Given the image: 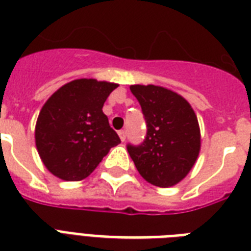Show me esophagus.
Returning <instances> with one entry per match:
<instances>
[{
	"instance_id": "esophagus-1",
	"label": "esophagus",
	"mask_w": 251,
	"mask_h": 251,
	"mask_svg": "<svg viewBox=\"0 0 251 251\" xmlns=\"http://www.w3.org/2000/svg\"><path fill=\"white\" fill-rule=\"evenodd\" d=\"M119 137L122 141H126V139H127V131H124V129L119 131Z\"/></svg>"
}]
</instances>
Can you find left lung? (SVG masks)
Returning a JSON list of instances; mask_svg holds the SVG:
<instances>
[{
  "mask_svg": "<svg viewBox=\"0 0 251 251\" xmlns=\"http://www.w3.org/2000/svg\"><path fill=\"white\" fill-rule=\"evenodd\" d=\"M147 123L140 145L128 144L140 176L158 187H172L183 179L200 151L198 118L187 100L174 91L154 85H132Z\"/></svg>",
  "mask_w": 251,
  "mask_h": 251,
  "instance_id": "left-lung-1",
  "label": "left lung"
}]
</instances>
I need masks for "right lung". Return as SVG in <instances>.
I'll return each instance as SVG.
<instances>
[{
  "instance_id": "1",
  "label": "right lung",
  "mask_w": 251,
  "mask_h": 251,
  "mask_svg": "<svg viewBox=\"0 0 251 251\" xmlns=\"http://www.w3.org/2000/svg\"><path fill=\"white\" fill-rule=\"evenodd\" d=\"M118 83L75 79L50 97L40 110L35 143L46 168L64 180L89 176L120 139L102 111Z\"/></svg>"
}]
</instances>
